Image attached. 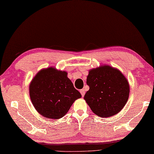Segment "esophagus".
<instances>
[{"label": "esophagus", "instance_id": "1", "mask_svg": "<svg viewBox=\"0 0 154 154\" xmlns=\"http://www.w3.org/2000/svg\"><path fill=\"white\" fill-rule=\"evenodd\" d=\"M80 92L82 96L83 97L84 96V94H85V90H84V89H82V90H80Z\"/></svg>", "mask_w": 154, "mask_h": 154}]
</instances>
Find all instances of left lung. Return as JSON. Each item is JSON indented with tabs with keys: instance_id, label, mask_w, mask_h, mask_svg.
Returning <instances> with one entry per match:
<instances>
[{
	"instance_id": "left-lung-1",
	"label": "left lung",
	"mask_w": 154,
	"mask_h": 154,
	"mask_svg": "<svg viewBox=\"0 0 154 154\" xmlns=\"http://www.w3.org/2000/svg\"><path fill=\"white\" fill-rule=\"evenodd\" d=\"M90 89L84 95L92 111L102 118L118 114L126 103L130 86L120 71L109 66L92 69L87 76Z\"/></svg>"
}]
</instances>
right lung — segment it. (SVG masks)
Masks as SVG:
<instances>
[{"mask_svg":"<svg viewBox=\"0 0 154 154\" xmlns=\"http://www.w3.org/2000/svg\"><path fill=\"white\" fill-rule=\"evenodd\" d=\"M30 97L40 114L49 119L61 118L81 94L75 89L67 72L54 68L43 69L31 82Z\"/></svg>","mask_w":154,"mask_h":154,"instance_id":"add662e5","label":"right lung"}]
</instances>
